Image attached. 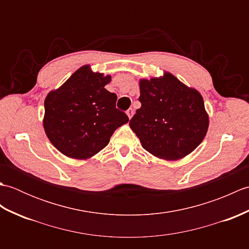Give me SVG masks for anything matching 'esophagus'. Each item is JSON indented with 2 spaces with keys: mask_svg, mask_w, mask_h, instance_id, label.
<instances>
[{
  "mask_svg": "<svg viewBox=\"0 0 249 249\" xmlns=\"http://www.w3.org/2000/svg\"><path fill=\"white\" fill-rule=\"evenodd\" d=\"M126 114H127V116L130 119L131 116H133V114H134V109L133 108H129L127 111H126Z\"/></svg>",
  "mask_w": 249,
  "mask_h": 249,
  "instance_id": "esophagus-1",
  "label": "esophagus"
}]
</instances>
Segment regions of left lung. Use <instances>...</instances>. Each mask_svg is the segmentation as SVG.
<instances>
[{"instance_id":"obj_1","label":"left lung","mask_w":249,"mask_h":249,"mask_svg":"<svg viewBox=\"0 0 249 249\" xmlns=\"http://www.w3.org/2000/svg\"><path fill=\"white\" fill-rule=\"evenodd\" d=\"M141 107L129 121L143 149L162 160L192 153L206 135L209 116L201 94L169 72L140 80Z\"/></svg>"}]
</instances>
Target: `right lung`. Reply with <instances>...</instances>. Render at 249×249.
<instances>
[{
  "label": "right lung",
  "mask_w": 249,
  "mask_h": 249,
  "mask_svg": "<svg viewBox=\"0 0 249 249\" xmlns=\"http://www.w3.org/2000/svg\"><path fill=\"white\" fill-rule=\"evenodd\" d=\"M110 76L93 72L89 65L72 73L45 99L44 128L63 154L87 160L109 143L110 137L128 116L116 109V95L105 89Z\"/></svg>",
  "instance_id": "1"
}]
</instances>
